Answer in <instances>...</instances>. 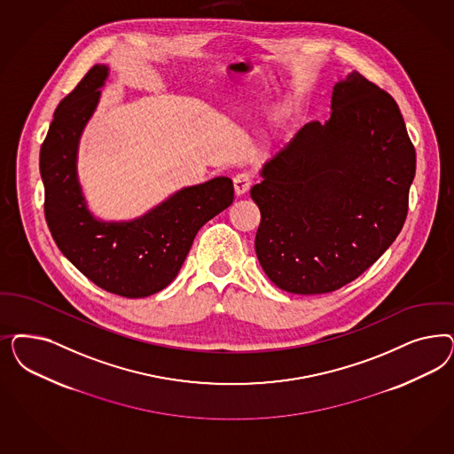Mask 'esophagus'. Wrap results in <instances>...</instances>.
Segmentation results:
<instances>
[{
	"instance_id": "esophagus-1",
	"label": "esophagus",
	"mask_w": 454,
	"mask_h": 454,
	"mask_svg": "<svg viewBox=\"0 0 454 454\" xmlns=\"http://www.w3.org/2000/svg\"><path fill=\"white\" fill-rule=\"evenodd\" d=\"M250 184H252V174L250 172H239L234 176V189L237 195H242L249 191Z\"/></svg>"
}]
</instances>
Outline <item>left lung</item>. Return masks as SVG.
<instances>
[{"mask_svg":"<svg viewBox=\"0 0 454 454\" xmlns=\"http://www.w3.org/2000/svg\"><path fill=\"white\" fill-rule=\"evenodd\" d=\"M331 108L250 191L261 208L257 259L287 293H333L359 278L408 215L416 153L395 98L352 72L336 83Z\"/></svg>","mask_w":454,"mask_h":454,"instance_id":"left-lung-1","label":"left lung"}]
</instances>
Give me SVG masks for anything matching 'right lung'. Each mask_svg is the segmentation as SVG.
Wrapping results in <instances>:
<instances>
[{"label": "right lung", "instance_id": "1", "mask_svg": "<svg viewBox=\"0 0 454 454\" xmlns=\"http://www.w3.org/2000/svg\"><path fill=\"white\" fill-rule=\"evenodd\" d=\"M106 74V67H91L55 110L40 150L44 219L59 249L85 278L106 293L138 299L176 278L200 227L232 204L234 184L217 176L182 189L132 222L93 219L76 180V146Z\"/></svg>", "mask_w": 454, "mask_h": 454}]
</instances>
